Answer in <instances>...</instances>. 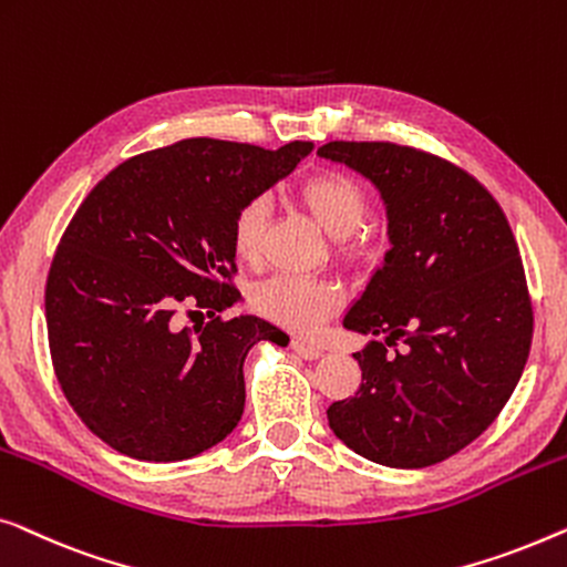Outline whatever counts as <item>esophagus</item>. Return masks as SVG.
Here are the masks:
<instances>
[{"label": "esophagus", "mask_w": 567, "mask_h": 567, "mask_svg": "<svg viewBox=\"0 0 567 567\" xmlns=\"http://www.w3.org/2000/svg\"><path fill=\"white\" fill-rule=\"evenodd\" d=\"M290 347H292V352H295V354L302 357V360H318V357L323 354V349H321V347L310 344V341H302V339H292V341H290Z\"/></svg>", "instance_id": "obj_1"}]
</instances>
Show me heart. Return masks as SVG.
<instances>
[{"mask_svg": "<svg viewBox=\"0 0 567 567\" xmlns=\"http://www.w3.org/2000/svg\"><path fill=\"white\" fill-rule=\"evenodd\" d=\"M298 200L308 207L326 234L339 238V254L352 261L372 259L378 249V230L364 223L370 197L360 179L339 169H323L300 182ZM267 220L265 197H249L230 218V251L238 261L259 259L261 230ZM344 292L326 277L275 275L254 287L251 306L259 316L292 333H313L337 313Z\"/></svg>", "mask_w": 567, "mask_h": 567, "instance_id": "heart-1", "label": "heart"}]
</instances>
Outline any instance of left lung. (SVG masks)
<instances>
[{"instance_id": "8db88e82", "label": "left lung", "mask_w": 567, "mask_h": 567, "mask_svg": "<svg viewBox=\"0 0 567 567\" xmlns=\"http://www.w3.org/2000/svg\"><path fill=\"white\" fill-rule=\"evenodd\" d=\"M388 205L393 249L344 326L385 341L354 354L362 385L326 411L333 434L378 465H436L477 440L512 398L534 310L504 210L473 174L390 141H331ZM403 340L395 355L388 346Z\"/></svg>"}]
</instances>
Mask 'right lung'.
Returning a JSON list of instances; mask_svg holds the SVG:
<instances>
[{"label":"right lung","mask_w":567,"mask_h":567,"mask_svg":"<svg viewBox=\"0 0 567 567\" xmlns=\"http://www.w3.org/2000/svg\"><path fill=\"white\" fill-rule=\"evenodd\" d=\"M310 148L185 138L131 156L76 207L48 269V347L71 409L113 450L174 462L234 432L246 354L287 339L257 316H220L241 295L230 218ZM182 307L212 321L179 332Z\"/></svg>","instance_id":"1"}]
</instances>
